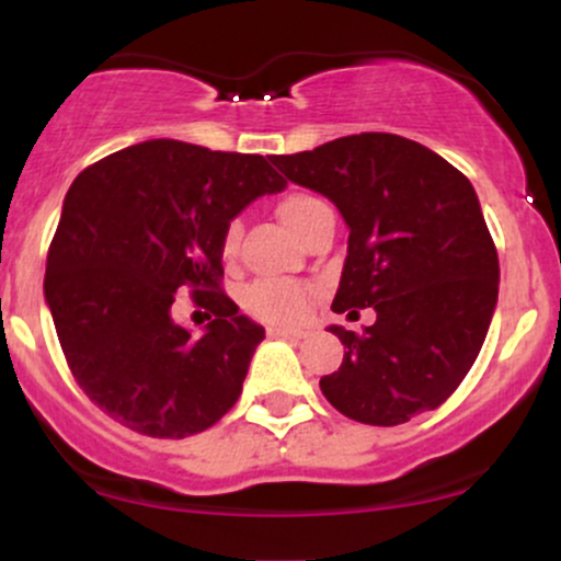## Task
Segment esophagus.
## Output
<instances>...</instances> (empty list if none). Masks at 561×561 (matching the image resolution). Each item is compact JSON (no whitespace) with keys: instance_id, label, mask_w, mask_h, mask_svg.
<instances>
[{"instance_id":"esophagus-1","label":"esophagus","mask_w":561,"mask_h":561,"mask_svg":"<svg viewBox=\"0 0 561 561\" xmlns=\"http://www.w3.org/2000/svg\"><path fill=\"white\" fill-rule=\"evenodd\" d=\"M268 337H295V340H302L306 337V330H300V327H282V324H268L266 327Z\"/></svg>"}]
</instances>
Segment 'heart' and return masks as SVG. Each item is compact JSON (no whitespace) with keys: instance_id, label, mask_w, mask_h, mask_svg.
Wrapping results in <instances>:
<instances>
[{"instance_id":"heart-1","label":"heart","mask_w":561,"mask_h":561,"mask_svg":"<svg viewBox=\"0 0 561 561\" xmlns=\"http://www.w3.org/2000/svg\"><path fill=\"white\" fill-rule=\"evenodd\" d=\"M327 208L319 197L306 195V192H289L276 203V216L282 218V224L293 231L295 237L302 242L306 234L311 231L317 218L324 214ZM242 227L240 221H229L224 227L221 234V255L224 259H234L237 244H240ZM313 289L302 282H282V279H261L253 282L244 289L242 302L248 308V313H253L255 319L263 321H276V324H293L306 317L308 302H311Z\"/></svg>"}]
</instances>
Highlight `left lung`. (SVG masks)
<instances>
[{"label": "left lung", "instance_id": "1", "mask_svg": "<svg viewBox=\"0 0 561 561\" xmlns=\"http://www.w3.org/2000/svg\"><path fill=\"white\" fill-rule=\"evenodd\" d=\"M289 182L330 197L351 227L332 311L375 308L319 388L347 420L377 427L437 409L472 369L495 300L499 253L459 169L398 134L340 137L272 156Z\"/></svg>", "mask_w": 561, "mask_h": 561}]
</instances>
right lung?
Masks as SVG:
<instances>
[{
	"instance_id": "obj_1",
	"label": "right lung",
	"mask_w": 561,
	"mask_h": 561,
	"mask_svg": "<svg viewBox=\"0 0 561 561\" xmlns=\"http://www.w3.org/2000/svg\"><path fill=\"white\" fill-rule=\"evenodd\" d=\"M268 160L150 139L70 184L44 298L70 375L134 433H203L240 398L263 327L221 289V234L244 205L285 190ZM179 294L209 311L203 339L172 324Z\"/></svg>"
}]
</instances>
